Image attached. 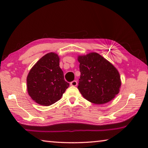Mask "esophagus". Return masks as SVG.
<instances>
[{
	"mask_svg": "<svg viewBox=\"0 0 148 148\" xmlns=\"http://www.w3.org/2000/svg\"><path fill=\"white\" fill-rule=\"evenodd\" d=\"M77 84H78V82H77L76 80H74L70 82V85L72 86H76Z\"/></svg>",
	"mask_w": 148,
	"mask_h": 148,
	"instance_id": "obj_1",
	"label": "esophagus"
}]
</instances>
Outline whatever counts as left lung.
<instances>
[{
	"label": "left lung",
	"mask_w": 148,
	"mask_h": 148,
	"mask_svg": "<svg viewBox=\"0 0 148 148\" xmlns=\"http://www.w3.org/2000/svg\"><path fill=\"white\" fill-rule=\"evenodd\" d=\"M78 89L83 97L95 104L110 101L119 92L121 77L115 67L98 53L79 56Z\"/></svg>",
	"instance_id": "8db88e82"
}]
</instances>
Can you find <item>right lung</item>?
Returning a JSON list of instances; mask_svg holds the SVG:
<instances>
[{"label":"right lung","mask_w":148,"mask_h":148,"mask_svg":"<svg viewBox=\"0 0 148 148\" xmlns=\"http://www.w3.org/2000/svg\"><path fill=\"white\" fill-rule=\"evenodd\" d=\"M69 86L59 66V57L54 53L47 54L40 58L27 77L29 96L44 106H49L60 99Z\"/></svg>","instance_id":"1"}]
</instances>
